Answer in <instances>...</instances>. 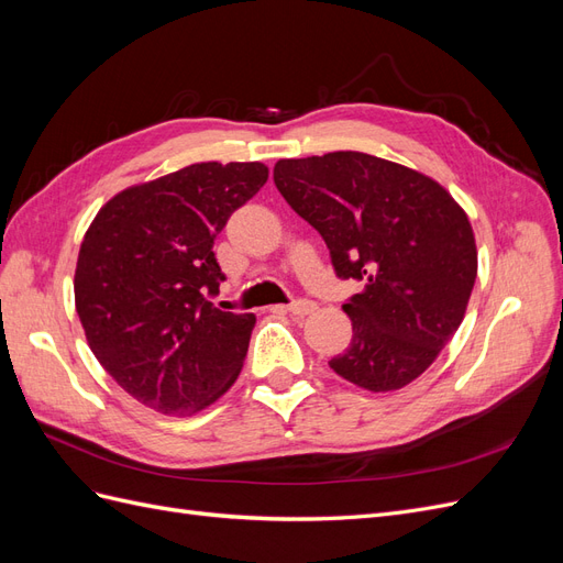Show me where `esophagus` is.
Here are the masks:
<instances>
[{"label":"esophagus","instance_id":"esophagus-1","mask_svg":"<svg viewBox=\"0 0 563 563\" xmlns=\"http://www.w3.org/2000/svg\"><path fill=\"white\" fill-rule=\"evenodd\" d=\"M286 310L291 312V314H296V317H308V314H312L317 310V302H312L308 298H298V300L288 302Z\"/></svg>","mask_w":563,"mask_h":563}]
</instances>
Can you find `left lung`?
Masks as SVG:
<instances>
[{"label":"left lung","mask_w":563,"mask_h":563,"mask_svg":"<svg viewBox=\"0 0 563 563\" xmlns=\"http://www.w3.org/2000/svg\"><path fill=\"white\" fill-rule=\"evenodd\" d=\"M275 185L327 242L335 277L364 284L343 305L350 347L329 366L371 391L416 380L472 296L476 244L465 211L432 178L352 150L279 159Z\"/></svg>","instance_id":"obj_1"}]
</instances>
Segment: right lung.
<instances>
[{"instance_id":"obj_1","label":"right lung","mask_w":563,"mask_h":563,"mask_svg":"<svg viewBox=\"0 0 563 563\" xmlns=\"http://www.w3.org/2000/svg\"><path fill=\"white\" fill-rule=\"evenodd\" d=\"M261 162H201L112 197L79 249L77 314L89 347L133 399L190 416L232 387L253 314L213 302V253L230 216L261 190Z\"/></svg>"}]
</instances>
